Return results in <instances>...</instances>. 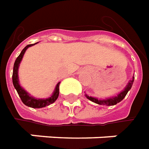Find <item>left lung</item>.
I'll return each instance as SVG.
<instances>
[{
    "label": "left lung",
    "instance_id": "left-lung-1",
    "mask_svg": "<svg viewBox=\"0 0 149 149\" xmlns=\"http://www.w3.org/2000/svg\"><path fill=\"white\" fill-rule=\"evenodd\" d=\"M134 78L135 77H132V80H130L127 85L125 86V88L120 92V94H118L116 96L111 97V98H108V99H105V100H98L97 98H95V97L88 96L87 95H86V99H88L91 101H92L93 103H95L97 104H100V105H104V106H113V105H116V103H120V101L124 99V97L126 96V95L127 94V92L129 91L132 88V86L134 82Z\"/></svg>",
    "mask_w": 149,
    "mask_h": 149
}]
</instances>
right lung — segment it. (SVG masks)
<instances>
[{
    "label": "right lung",
    "instance_id": "add662e5",
    "mask_svg": "<svg viewBox=\"0 0 149 149\" xmlns=\"http://www.w3.org/2000/svg\"><path fill=\"white\" fill-rule=\"evenodd\" d=\"M38 42L34 43V44H29L22 49V51L21 54H19V56L17 58L14 65H13V86L15 87V89L17 91V94L19 95V96L22 100V103H24L26 106L29 107H33V108H42V107H45L46 106H49L51 103H54L56 100L58 99V95H59V83H58V84L56 85L55 89L53 92L52 95L47 99H36L31 96L26 91L22 88V86H20L19 84V79H18V68L20 66V63L22 62V58L24 56V54L26 53V49H28L30 46L35 45Z\"/></svg>",
    "mask_w": 149,
    "mask_h": 149
}]
</instances>
